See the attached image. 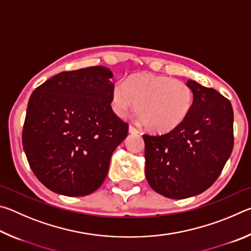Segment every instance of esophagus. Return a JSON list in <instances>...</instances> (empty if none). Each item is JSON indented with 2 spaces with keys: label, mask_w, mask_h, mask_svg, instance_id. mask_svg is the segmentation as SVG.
Here are the masks:
<instances>
[{
  "label": "esophagus",
  "mask_w": 251,
  "mask_h": 251,
  "mask_svg": "<svg viewBox=\"0 0 251 251\" xmlns=\"http://www.w3.org/2000/svg\"><path fill=\"white\" fill-rule=\"evenodd\" d=\"M128 130H129V133L130 134H139V130L138 129H136L134 126H129V128H128Z\"/></svg>",
  "instance_id": "34e87169"
}]
</instances>
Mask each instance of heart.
Returning a JSON list of instances; mask_svg holds the SVG:
<instances>
[{"mask_svg":"<svg viewBox=\"0 0 251 251\" xmlns=\"http://www.w3.org/2000/svg\"><path fill=\"white\" fill-rule=\"evenodd\" d=\"M112 107L124 116L135 109L148 129L168 133L188 117L194 104V92L188 84L165 75L138 73L112 90Z\"/></svg>","mask_w":251,"mask_h":251,"instance_id":"obj_1","label":"heart"}]
</instances>
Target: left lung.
<instances>
[{"mask_svg":"<svg viewBox=\"0 0 251 251\" xmlns=\"http://www.w3.org/2000/svg\"><path fill=\"white\" fill-rule=\"evenodd\" d=\"M187 84L194 92V104L185 122L164 135H143L148 184L172 199L196 196L209 188L233 147L230 101L195 80Z\"/></svg>","mask_w":251,"mask_h":251,"instance_id":"8db88e82","label":"left lung"}]
</instances>
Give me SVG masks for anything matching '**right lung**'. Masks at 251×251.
Segmentation results:
<instances>
[{
    "mask_svg": "<svg viewBox=\"0 0 251 251\" xmlns=\"http://www.w3.org/2000/svg\"><path fill=\"white\" fill-rule=\"evenodd\" d=\"M112 78L104 66L62 72L29 97L23 148L34 175L52 192L86 196L107 176L113 151L128 134L110 106Z\"/></svg>",
    "mask_w": 251,
    "mask_h": 251,
    "instance_id": "obj_1",
    "label": "right lung"
}]
</instances>
